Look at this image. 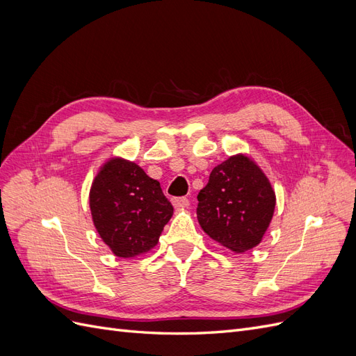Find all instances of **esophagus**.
<instances>
[{
    "instance_id": "1",
    "label": "esophagus",
    "mask_w": 356,
    "mask_h": 356,
    "mask_svg": "<svg viewBox=\"0 0 356 356\" xmlns=\"http://www.w3.org/2000/svg\"><path fill=\"white\" fill-rule=\"evenodd\" d=\"M172 204H174L175 209H184V208H188L190 202L186 197H175L172 199Z\"/></svg>"
}]
</instances>
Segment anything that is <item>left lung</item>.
Listing matches in <instances>:
<instances>
[{
    "instance_id": "obj_1",
    "label": "left lung",
    "mask_w": 356,
    "mask_h": 356,
    "mask_svg": "<svg viewBox=\"0 0 356 356\" xmlns=\"http://www.w3.org/2000/svg\"><path fill=\"white\" fill-rule=\"evenodd\" d=\"M197 200L202 230L234 254L250 251L263 241L276 207L270 181L255 160L242 153L212 169Z\"/></svg>"
}]
</instances>
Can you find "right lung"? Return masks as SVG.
Instances as JSON below:
<instances>
[{
    "label": "right lung",
    "instance_id": "right-lung-1",
    "mask_svg": "<svg viewBox=\"0 0 356 356\" xmlns=\"http://www.w3.org/2000/svg\"><path fill=\"white\" fill-rule=\"evenodd\" d=\"M92 221L115 257L135 258L157 245L174 208L157 179L123 157L101 165L89 191Z\"/></svg>",
    "mask_w": 356,
    "mask_h": 356
}]
</instances>
